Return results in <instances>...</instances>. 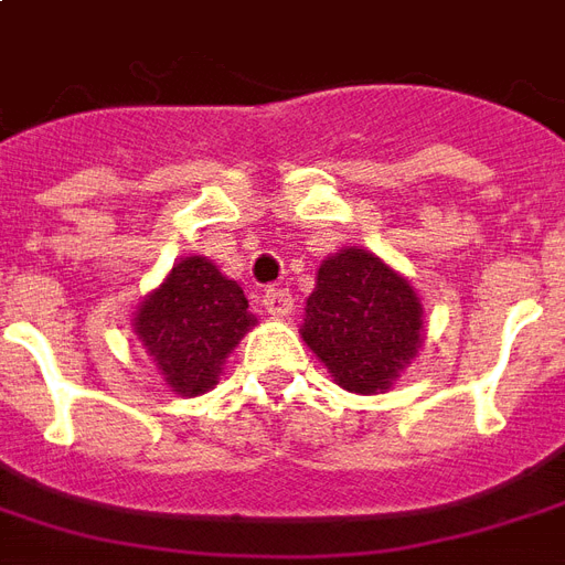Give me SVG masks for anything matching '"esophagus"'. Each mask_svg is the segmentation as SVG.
Returning a JSON list of instances; mask_svg holds the SVG:
<instances>
[{"label":"esophagus","mask_w":565,"mask_h":565,"mask_svg":"<svg viewBox=\"0 0 565 565\" xmlns=\"http://www.w3.org/2000/svg\"><path fill=\"white\" fill-rule=\"evenodd\" d=\"M264 308L273 317H290L292 313V292L287 290V287H269V290L264 292Z\"/></svg>","instance_id":"obj_1"}]
</instances>
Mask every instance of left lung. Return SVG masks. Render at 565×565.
I'll return each mask as SVG.
<instances>
[{"label": "left lung", "instance_id": "obj_1", "mask_svg": "<svg viewBox=\"0 0 565 565\" xmlns=\"http://www.w3.org/2000/svg\"><path fill=\"white\" fill-rule=\"evenodd\" d=\"M299 331L340 387L382 394L424 343V305L385 260L347 245L320 264Z\"/></svg>", "mask_w": 565, "mask_h": 565}]
</instances>
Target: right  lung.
I'll return each mask as SVG.
<instances>
[{"instance_id":"right-lung-1","label":"right lung","mask_w":565,"mask_h":565,"mask_svg":"<svg viewBox=\"0 0 565 565\" xmlns=\"http://www.w3.org/2000/svg\"><path fill=\"white\" fill-rule=\"evenodd\" d=\"M254 322L243 287L192 254L145 296L132 329L166 385L180 397H198L218 385L222 364Z\"/></svg>"}]
</instances>
